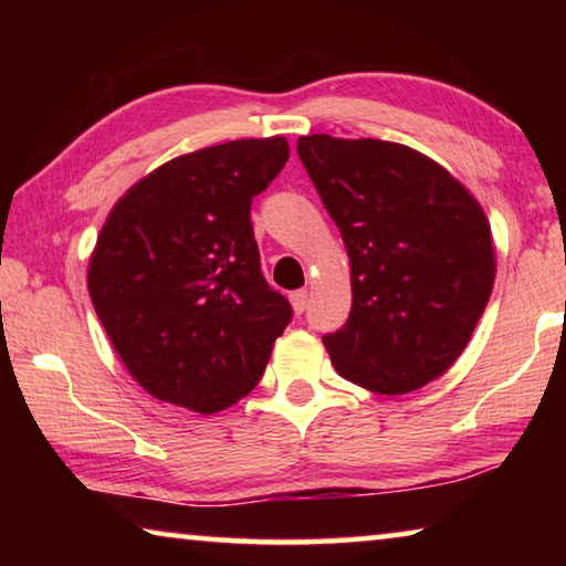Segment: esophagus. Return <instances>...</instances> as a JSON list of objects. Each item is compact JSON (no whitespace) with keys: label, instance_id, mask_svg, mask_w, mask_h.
Segmentation results:
<instances>
[{"label":"esophagus","instance_id":"1","mask_svg":"<svg viewBox=\"0 0 566 566\" xmlns=\"http://www.w3.org/2000/svg\"><path fill=\"white\" fill-rule=\"evenodd\" d=\"M306 300H310V294H306L304 290H296L290 294V302H292V310L296 314H302L306 310Z\"/></svg>","mask_w":566,"mask_h":566}]
</instances>
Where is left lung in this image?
Segmentation results:
<instances>
[{
  "mask_svg": "<svg viewBox=\"0 0 566 566\" xmlns=\"http://www.w3.org/2000/svg\"><path fill=\"white\" fill-rule=\"evenodd\" d=\"M296 151L349 254V319L322 339L334 369L387 397L442 377L494 286L482 205L442 165L397 142L310 134Z\"/></svg>",
  "mask_w": 566,
  "mask_h": 566,
  "instance_id": "1",
  "label": "left lung"
}]
</instances>
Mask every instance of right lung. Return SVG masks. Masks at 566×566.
I'll return each instance as SVG.
<instances>
[{
    "label": "right lung",
    "mask_w": 566,
    "mask_h": 566,
    "mask_svg": "<svg viewBox=\"0 0 566 566\" xmlns=\"http://www.w3.org/2000/svg\"><path fill=\"white\" fill-rule=\"evenodd\" d=\"M290 159L284 137L189 151L124 191L90 256V296L129 375L214 415L262 379L292 306L260 270L249 207Z\"/></svg>",
    "instance_id": "right-lung-1"
}]
</instances>
